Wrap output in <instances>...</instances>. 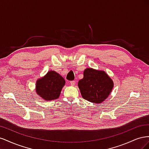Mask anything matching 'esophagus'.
<instances>
[{
    "instance_id": "esophagus-1",
    "label": "esophagus",
    "mask_w": 149,
    "mask_h": 149,
    "mask_svg": "<svg viewBox=\"0 0 149 149\" xmlns=\"http://www.w3.org/2000/svg\"><path fill=\"white\" fill-rule=\"evenodd\" d=\"M70 84L72 86H74L76 84V81H70Z\"/></svg>"
}]
</instances>
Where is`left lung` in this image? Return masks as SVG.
Returning <instances> with one entry per match:
<instances>
[{
    "label": "left lung",
    "mask_w": 149,
    "mask_h": 149,
    "mask_svg": "<svg viewBox=\"0 0 149 149\" xmlns=\"http://www.w3.org/2000/svg\"><path fill=\"white\" fill-rule=\"evenodd\" d=\"M83 78L78 81V88L84 100L93 103H101L109 96L114 86L111 78L105 71L86 68Z\"/></svg>",
    "instance_id": "left-lung-1"
}]
</instances>
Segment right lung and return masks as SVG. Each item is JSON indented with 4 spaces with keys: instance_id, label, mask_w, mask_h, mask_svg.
Listing matches in <instances>:
<instances>
[{
    "instance_id": "1",
    "label": "right lung",
    "mask_w": 149,
    "mask_h": 149,
    "mask_svg": "<svg viewBox=\"0 0 149 149\" xmlns=\"http://www.w3.org/2000/svg\"><path fill=\"white\" fill-rule=\"evenodd\" d=\"M65 80L55 71H49L36 83V92L43 100L51 101L59 97Z\"/></svg>"
}]
</instances>
